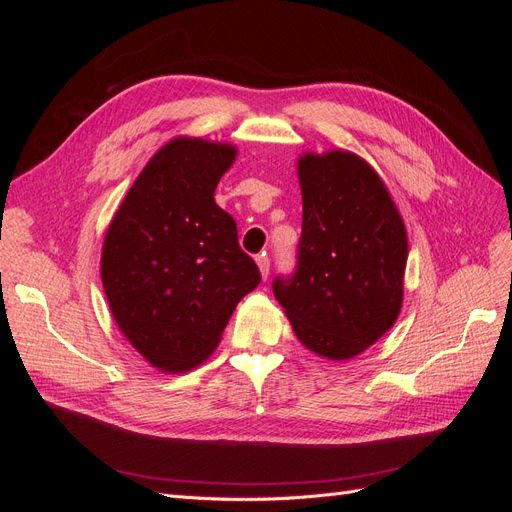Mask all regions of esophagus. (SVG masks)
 Segmentation results:
<instances>
[{"label":"esophagus","instance_id":"34e87169","mask_svg":"<svg viewBox=\"0 0 512 512\" xmlns=\"http://www.w3.org/2000/svg\"><path fill=\"white\" fill-rule=\"evenodd\" d=\"M256 265H258V269H260L262 280H267L269 271H271V260H269V256H267V254H260V256L256 258Z\"/></svg>","mask_w":512,"mask_h":512}]
</instances>
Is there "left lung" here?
Listing matches in <instances>:
<instances>
[{"label":"left lung","instance_id":"obj_1","mask_svg":"<svg viewBox=\"0 0 512 512\" xmlns=\"http://www.w3.org/2000/svg\"><path fill=\"white\" fill-rule=\"evenodd\" d=\"M299 265L273 282L299 342L331 361L365 352L404 303L408 232L384 181L352 151L303 153Z\"/></svg>","mask_w":512,"mask_h":512}]
</instances>
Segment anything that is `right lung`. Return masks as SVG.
<instances>
[{"label":"right lung","instance_id":"obj_1","mask_svg":"<svg viewBox=\"0 0 512 512\" xmlns=\"http://www.w3.org/2000/svg\"><path fill=\"white\" fill-rule=\"evenodd\" d=\"M237 147L177 136L121 200L102 245V286L119 331L166 374L205 363L237 303L260 284L215 188Z\"/></svg>","mask_w":512,"mask_h":512}]
</instances>
